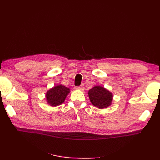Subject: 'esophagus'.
Here are the masks:
<instances>
[{
	"mask_svg": "<svg viewBox=\"0 0 160 160\" xmlns=\"http://www.w3.org/2000/svg\"><path fill=\"white\" fill-rule=\"evenodd\" d=\"M76 89H78V90H83V89H84V85H83V84H81L80 86L76 87Z\"/></svg>",
	"mask_w": 160,
	"mask_h": 160,
	"instance_id": "1",
	"label": "esophagus"
}]
</instances>
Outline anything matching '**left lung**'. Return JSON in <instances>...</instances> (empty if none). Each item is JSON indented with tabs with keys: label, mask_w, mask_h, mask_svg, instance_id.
Here are the masks:
<instances>
[{
	"label": "left lung",
	"mask_w": 160,
	"mask_h": 160,
	"mask_svg": "<svg viewBox=\"0 0 160 160\" xmlns=\"http://www.w3.org/2000/svg\"><path fill=\"white\" fill-rule=\"evenodd\" d=\"M88 94L91 103L99 109L108 108L112 102V93L101 86H95L89 91Z\"/></svg>",
	"instance_id": "1"
}]
</instances>
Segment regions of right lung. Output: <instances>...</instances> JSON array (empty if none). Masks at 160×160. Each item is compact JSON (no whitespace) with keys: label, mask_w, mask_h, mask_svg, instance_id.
Returning <instances> with one entry per match:
<instances>
[{"label":"right lung","mask_w":160,"mask_h":160,"mask_svg":"<svg viewBox=\"0 0 160 160\" xmlns=\"http://www.w3.org/2000/svg\"><path fill=\"white\" fill-rule=\"evenodd\" d=\"M70 89L67 87L59 85L49 89L46 94L47 103L51 106H57L64 102L67 95L69 93Z\"/></svg>","instance_id":"add662e5"}]
</instances>
